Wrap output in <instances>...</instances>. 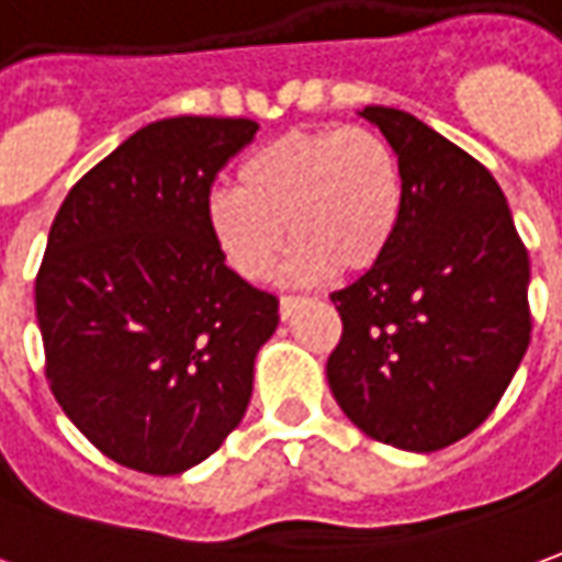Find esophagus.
<instances>
[{
    "instance_id": "1",
    "label": "esophagus",
    "mask_w": 562,
    "mask_h": 562,
    "mask_svg": "<svg viewBox=\"0 0 562 562\" xmlns=\"http://www.w3.org/2000/svg\"><path fill=\"white\" fill-rule=\"evenodd\" d=\"M300 305H305L303 296H281V303H278V315H281L284 321L293 318Z\"/></svg>"
}]
</instances>
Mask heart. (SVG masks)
<instances>
[{
    "instance_id": "1",
    "label": "heart",
    "mask_w": 562,
    "mask_h": 562,
    "mask_svg": "<svg viewBox=\"0 0 562 562\" xmlns=\"http://www.w3.org/2000/svg\"><path fill=\"white\" fill-rule=\"evenodd\" d=\"M404 216V165L367 125L290 127L244 158L235 192L207 199V229L244 281H266L288 238L296 281L379 266ZM285 235L281 236L280 232Z\"/></svg>"
}]
</instances>
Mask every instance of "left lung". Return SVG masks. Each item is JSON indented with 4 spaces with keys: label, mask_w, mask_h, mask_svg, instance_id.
Listing matches in <instances>:
<instances>
[{
    "label": "left lung",
    "mask_w": 562,
    "mask_h": 562,
    "mask_svg": "<svg viewBox=\"0 0 562 562\" xmlns=\"http://www.w3.org/2000/svg\"><path fill=\"white\" fill-rule=\"evenodd\" d=\"M404 165L385 259L330 293L342 339L327 382L379 443L435 452L471 435L524 361L529 254L495 177L409 112L363 106Z\"/></svg>",
    "instance_id": "8db88e82"
}]
</instances>
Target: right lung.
<instances>
[{"label":"right lung","instance_id":"obj_1","mask_svg":"<svg viewBox=\"0 0 562 562\" xmlns=\"http://www.w3.org/2000/svg\"><path fill=\"white\" fill-rule=\"evenodd\" d=\"M257 127L214 115L153 122L88 170L54 216L36 274L45 376L119 465L183 474L250 404L278 300L226 266L207 199Z\"/></svg>","mask_w":562,"mask_h":562}]
</instances>
